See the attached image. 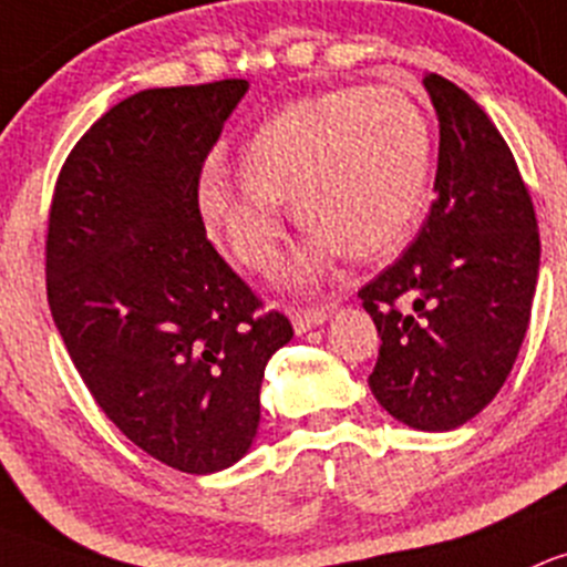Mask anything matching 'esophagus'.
<instances>
[{"label": "esophagus", "mask_w": 567, "mask_h": 567, "mask_svg": "<svg viewBox=\"0 0 567 567\" xmlns=\"http://www.w3.org/2000/svg\"><path fill=\"white\" fill-rule=\"evenodd\" d=\"M327 317H330V308H327V306L291 308V324H295L297 332H308V330H311V327L322 324Z\"/></svg>", "instance_id": "esophagus-1"}]
</instances>
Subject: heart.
Wrapping results in <instances>:
<instances>
[{
	"label": "heart",
	"instance_id": "1",
	"mask_svg": "<svg viewBox=\"0 0 567 567\" xmlns=\"http://www.w3.org/2000/svg\"><path fill=\"white\" fill-rule=\"evenodd\" d=\"M243 177L209 166L198 209L243 267L267 272L284 237L281 202L311 229L284 281L313 286L336 256L377 259L410 240L425 202L431 127L399 86H338L261 122L240 153Z\"/></svg>",
	"mask_w": 567,
	"mask_h": 567
}]
</instances>
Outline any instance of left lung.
Here are the masks:
<instances>
[{
  "label": "left lung",
  "instance_id": "1",
  "mask_svg": "<svg viewBox=\"0 0 567 567\" xmlns=\"http://www.w3.org/2000/svg\"><path fill=\"white\" fill-rule=\"evenodd\" d=\"M440 120L436 198L399 261L358 291L382 336L371 393L395 420L451 431L511 373L533 311L540 235L533 198L488 114L429 73Z\"/></svg>",
  "mask_w": 567,
  "mask_h": 567
}]
</instances>
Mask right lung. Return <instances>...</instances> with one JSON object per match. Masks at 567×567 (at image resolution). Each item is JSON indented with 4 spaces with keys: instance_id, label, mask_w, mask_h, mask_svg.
<instances>
[{
    "instance_id": "right-lung-1",
    "label": "right lung",
    "mask_w": 567,
    "mask_h": 567,
    "mask_svg": "<svg viewBox=\"0 0 567 567\" xmlns=\"http://www.w3.org/2000/svg\"><path fill=\"white\" fill-rule=\"evenodd\" d=\"M245 79L144 90L68 155L45 237L51 317L106 417L190 475L240 461L291 322L213 248L198 177Z\"/></svg>"
}]
</instances>
